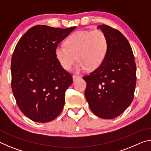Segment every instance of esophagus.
<instances>
[{"instance_id": "obj_1", "label": "esophagus", "mask_w": 151, "mask_h": 151, "mask_svg": "<svg viewBox=\"0 0 151 151\" xmlns=\"http://www.w3.org/2000/svg\"><path fill=\"white\" fill-rule=\"evenodd\" d=\"M73 81H76V79H78V78H80V76H78V75H73Z\"/></svg>"}]
</instances>
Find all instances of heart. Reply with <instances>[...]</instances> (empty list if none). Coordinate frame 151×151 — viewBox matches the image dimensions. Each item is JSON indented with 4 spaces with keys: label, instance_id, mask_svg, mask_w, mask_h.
I'll return each instance as SVG.
<instances>
[{
    "label": "heart",
    "instance_id": "1",
    "mask_svg": "<svg viewBox=\"0 0 151 151\" xmlns=\"http://www.w3.org/2000/svg\"><path fill=\"white\" fill-rule=\"evenodd\" d=\"M65 45L56 48V57L65 70L70 69L76 59L75 70L79 73L86 68L94 70L101 65L108 52L109 41L101 30H80L69 36Z\"/></svg>",
    "mask_w": 151,
    "mask_h": 151
}]
</instances>
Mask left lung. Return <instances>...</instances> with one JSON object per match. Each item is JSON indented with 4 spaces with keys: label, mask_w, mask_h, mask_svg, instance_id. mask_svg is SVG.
<instances>
[{
    "label": "left lung",
    "mask_w": 151,
    "mask_h": 151,
    "mask_svg": "<svg viewBox=\"0 0 151 151\" xmlns=\"http://www.w3.org/2000/svg\"><path fill=\"white\" fill-rule=\"evenodd\" d=\"M109 41L101 65L83 76L85 97L93 113L102 119L119 116L132 103L136 86V64L132 48L122 33L106 24L99 25Z\"/></svg>",
    "instance_id": "8db88e82"
}]
</instances>
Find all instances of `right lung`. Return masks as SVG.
I'll use <instances>...</instances> for the list:
<instances>
[{"mask_svg":"<svg viewBox=\"0 0 151 151\" xmlns=\"http://www.w3.org/2000/svg\"><path fill=\"white\" fill-rule=\"evenodd\" d=\"M76 29L37 25L16 45L11 59V87L18 106L28 118L47 122L59 115L72 75L56 57L58 45Z\"/></svg>","mask_w":151,"mask_h":151,"instance_id":"right-lung-1","label":"right lung"}]
</instances>
